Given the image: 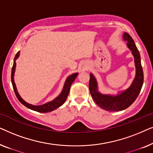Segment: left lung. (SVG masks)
Here are the masks:
<instances>
[{"label":"left lung","instance_id":"left-lung-1","mask_svg":"<svg viewBox=\"0 0 153 153\" xmlns=\"http://www.w3.org/2000/svg\"><path fill=\"white\" fill-rule=\"evenodd\" d=\"M123 38L127 42V46L131 51L134 59L136 74L130 86L117 95L102 94L98 91L97 81L94 75L90 74L89 90L92 97L100 107L108 111H120L128 108L137 99L143 83V72L141 56L133 39L127 33H124Z\"/></svg>","mask_w":153,"mask_h":153}]
</instances>
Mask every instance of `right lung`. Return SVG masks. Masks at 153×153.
<instances>
[{
  "mask_svg": "<svg viewBox=\"0 0 153 153\" xmlns=\"http://www.w3.org/2000/svg\"><path fill=\"white\" fill-rule=\"evenodd\" d=\"M19 55H20V51H18L16 54L15 57H14V63L12 68V74H11V80H12V86H13L14 91V93H15V95L16 96V97H17V99L19 100V101L22 104H24L25 106H26L27 108L39 113H47V112L52 111L55 110L57 108L60 107V106H62V104L65 103V102L66 101V99L67 97H68V94L70 93L71 85H72V83L74 81L75 79L76 78L77 75L79 74V73L77 72L74 73V74H71L70 76L67 77L61 93H60V95H58L57 97H56L55 99L52 100V101L47 102V103L44 104L42 105H38V106L33 105V104L28 103V102H26L25 100L22 99V97H21L20 95L18 93L17 89H16V84L15 83H14V72H15V69H16V60L19 58Z\"/></svg>",
  "mask_w": 153,
  "mask_h": 153,
  "instance_id": "1",
  "label": "right lung"
}]
</instances>
